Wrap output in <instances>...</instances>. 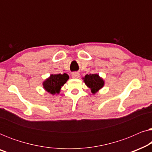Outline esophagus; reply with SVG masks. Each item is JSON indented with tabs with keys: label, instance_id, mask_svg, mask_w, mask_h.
<instances>
[{
	"label": "esophagus",
	"instance_id": "esophagus-1",
	"mask_svg": "<svg viewBox=\"0 0 152 152\" xmlns=\"http://www.w3.org/2000/svg\"><path fill=\"white\" fill-rule=\"evenodd\" d=\"M80 75L79 72H73V73L72 74V78H75V79H77V78H79L80 77Z\"/></svg>",
	"mask_w": 152,
	"mask_h": 152
}]
</instances>
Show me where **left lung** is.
Listing matches in <instances>:
<instances>
[{
	"instance_id": "1",
	"label": "left lung",
	"mask_w": 152,
	"mask_h": 152,
	"mask_svg": "<svg viewBox=\"0 0 152 152\" xmlns=\"http://www.w3.org/2000/svg\"><path fill=\"white\" fill-rule=\"evenodd\" d=\"M82 80L87 87L91 89L93 94H95L104 86V80L97 73L87 74L82 77Z\"/></svg>"
}]
</instances>
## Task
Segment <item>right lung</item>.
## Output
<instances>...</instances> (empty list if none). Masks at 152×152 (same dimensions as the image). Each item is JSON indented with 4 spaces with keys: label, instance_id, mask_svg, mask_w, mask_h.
<instances>
[{
    "label": "right lung",
    "instance_id": "obj_1",
    "mask_svg": "<svg viewBox=\"0 0 152 152\" xmlns=\"http://www.w3.org/2000/svg\"><path fill=\"white\" fill-rule=\"evenodd\" d=\"M69 79L68 74H51L43 81V87L45 91L51 95L59 94L61 87Z\"/></svg>",
    "mask_w": 152,
    "mask_h": 152
}]
</instances>
